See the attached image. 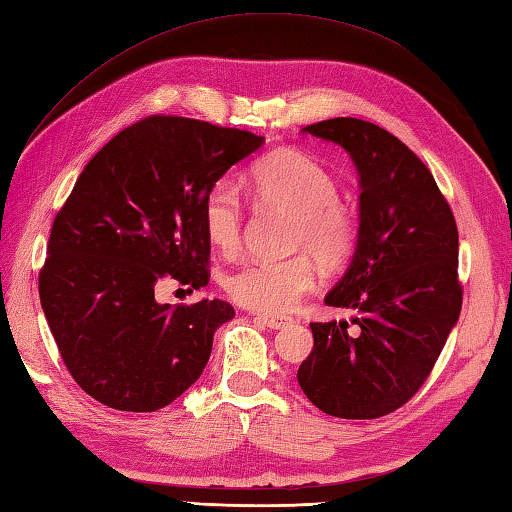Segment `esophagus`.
<instances>
[{
  "mask_svg": "<svg viewBox=\"0 0 512 512\" xmlns=\"http://www.w3.org/2000/svg\"><path fill=\"white\" fill-rule=\"evenodd\" d=\"M256 320H258L260 324H265L267 328H276V331H278V328H285L287 324L293 322L291 317H287V315H265V313L258 315Z\"/></svg>",
  "mask_w": 512,
  "mask_h": 512,
  "instance_id": "34e87169",
  "label": "esophagus"
}]
</instances>
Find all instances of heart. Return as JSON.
<instances>
[{
	"label": "heart",
	"instance_id": "obj_1",
	"mask_svg": "<svg viewBox=\"0 0 512 512\" xmlns=\"http://www.w3.org/2000/svg\"><path fill=\"white\" fill-rule=\"evenodd\" d=\"M247 188L263 208L293 214L285 260H247L225 276V291L245 309L287 313L317 287L315 255L326 271L344 269L357 252L359 221L339 201L337 179L313 157L278 151L260 160L247 175ZM245 208L230 184L212 186L203 201V227L214 249L232 254L241 245ZM309 251L314 255H306Z\"/></svg>",
	"mask_w": 512,
	"mask_h": 512
}]
</instances>
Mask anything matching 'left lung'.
Masks as SVG:
<instances>
[{
    "label": "left lung",
    "mask_w": 512,
    "mask_h": 512,
    "mask_svg": "<svg viewBox=\"0 0 512 512\" xmlns=\"http://www.w3.org/2000/svg\"><path fill=\"white\" fill-rule=\"evenodd\" d=\"M350 153L361 177L359 243L328 306L348 322H313L298 383L337 418L392 414L420 390L462 309L458 225L434 175L377 124L333 118L304 127Z\"/></svg>",
    "instance_id": "left-lung-1"
}]
</instances>
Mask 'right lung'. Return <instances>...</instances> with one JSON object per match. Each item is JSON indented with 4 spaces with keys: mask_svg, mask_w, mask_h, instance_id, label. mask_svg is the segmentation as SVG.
Here are the masks:
<instances>
[{
    "mask_svg": "<svg viewBox=\"0 0 512 512\" xmlns=\"http://www.w3.org/2000/svg\"><path fill=\"white\" fill-rule=\"evenodd\" d=\"M263 135L181 116L122 129L85 166L54 217L39 271L45 320L81 388L120 412H155L195 383L223 300L160 304L155 289L210 280L203 201Z\"/></svg>",
    "mask_w": 512,
    "mask_h": 512,
    "instance_id": "1",
    "label": "right lung"
}]
</instances>
